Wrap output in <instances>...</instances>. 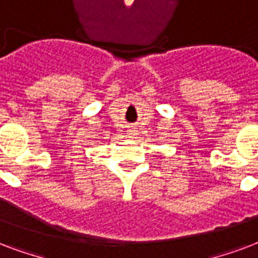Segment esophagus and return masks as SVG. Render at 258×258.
<instances>
[{
    "label": "esophagus",
    "instance_id": "34e87169",
    "mask_svg": "<svg viewBox=\"0 0 258 258\" xmlns=\"http://www.w3.org/2000/svg\"><path fill=\"white\" fill-rule=\"evenodd\" d=\"M129 135H131V137H133V136H136L137 133H136V131H131V133H129Z\"/></svg>",
    "mask_w": 258,
    "mask_h": 258
}]
</instances>
